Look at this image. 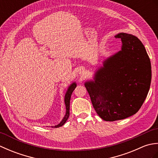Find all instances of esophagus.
I'll return each mask as SVG.
<instances>
[{"label": "esophagus", "mask_w": 158, "mask_h": 158, "mask_svg": "<svg viewBox=\"0 0 158 158\" xmlns=\"http://www.w3.org/2000/svg\"><path fill=\"white\" fill-rule=\"evenodd\" d=\"M84 70H83V69H82V70H80V71H79V74H80V75H81V74H83V73H84Z\"/></svg>", "instance_id": "esophagus-1"}]
</instances>
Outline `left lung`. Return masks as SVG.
<instances>
[{"label":"left lung","mask_w":158,"mask_h":158,"mask_svg":"<svg viewBox=\"0 0 158 158\" xmlns=\"http://www.w3.org/2000/svg\"><path fill=\"white\" fill-rule=\"evenodd\" d=\"M121 50L104 60L93 80L85 83L97 114L106 122L126 119L139 111L152 81L150 59L142 42L120 32Z\"/></svg>","instance_id":"1"}]
</instances>
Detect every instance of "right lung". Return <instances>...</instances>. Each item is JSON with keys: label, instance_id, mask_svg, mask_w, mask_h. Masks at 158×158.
Returning a JSON list of instances; mask_svg holds the SVG:
<instances>
[{"label": "right lung", "instance_id": "right-lung-1", "mask_svg": "<svg viewBox=\"0 0 158 158\" xmlns=\"http://www.w3.org/2000/svg\"><path fill=\"white\" fill-rule=\"evenodd\" d=\"M77 84L75 82L72 83L71 84L69 85L68 88V89L66 92L65 96H64V103H65V106H66V114L62 120L60 122V123H58V125H56L55 126H52V127H59L62 126L64 124L66 123V122L68 119L70 115V97H71V94L74 91V89L76 88Z\"/></svg>", "mask_w": 158, "mask_h": 158}]
</instances>
